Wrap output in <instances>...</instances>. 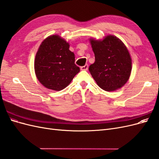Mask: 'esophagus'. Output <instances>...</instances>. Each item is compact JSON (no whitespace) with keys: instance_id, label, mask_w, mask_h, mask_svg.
Wrapping results in <instances>:
<instances>
[{"instance_id":"esophagus-1","label":"esophagus","mask_w":159,"mask_h":159,"mask_svg":"<svg viewBox=\"0 0 159 159\" xmlns=\"http://www.w3.org/2000/svg\"><path fill=\"white\" fill-rule=\"evenodd\" d=\"M88 65H85L84 66H82V67H81V70H84V71H87L88 70Z\"/></svg>"}]
</instances>
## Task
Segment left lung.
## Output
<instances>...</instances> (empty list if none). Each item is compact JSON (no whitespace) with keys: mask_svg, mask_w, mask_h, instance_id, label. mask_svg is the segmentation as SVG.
<instances>
[{"mask_svg":"<svg viewBox=\"0 0 159 159\" xmlns=\"http://www.w3.org/2000/svg\"><path fill=\"white\" fill-rule=\"evenodd\" d=\"M95 61L89 70L99 87L106 91L121 88L129 80L132 70L131 55L124 43L113 35L103 39L89 38Z\"/></svg>","mask_w":159,"mask_h":159,"instance_id":"8db88e82","label":"left lung"}]
</instances>
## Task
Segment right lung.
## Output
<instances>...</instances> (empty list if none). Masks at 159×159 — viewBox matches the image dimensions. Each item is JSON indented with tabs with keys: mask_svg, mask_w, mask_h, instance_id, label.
<instances>
[{
	"mask_svg": "<svg viewBox=\"0 0 159 159\" xmlns=\"http://www.w3.org/2000/svg\"><path fill=\"white\" fill-rule=\"evenodd\" d=\"M68 42L57 34L48 36L38 48L34 59L38 80L54 91L66 88L80 70L75 64V55Z\"/></svg>",
	"mask_w": 159,
	"mask_h": 159,
	"instance_id": "add662e5",
	"label": "right lung"
}]
</instances>
